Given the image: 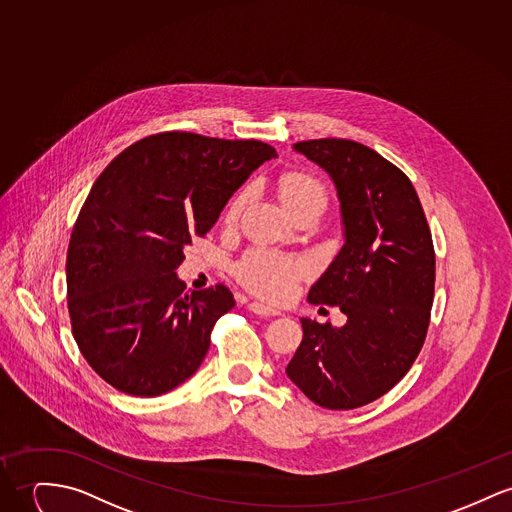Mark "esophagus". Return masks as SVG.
I'll return each instance as SVG.
<instances>
[{
    "label": "esophagus",
    "instance_id": "34e87169",
    "mask_svg": "<svg viewBox=\"0 0 512 512\" xmlns=\"http://www.w3.org/2000/svg\"><path fill=\"white\" fill-rule=\"evenodd\" d=\"M249 312H253L255 315H261V317H275V315H280V310H276V308L265 304V302H251V304H249Z\"/></svg>",
    "mask_w": 512,
    "mask_h": 512
}]
</instances>
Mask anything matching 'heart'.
I'll return each mask as SVG.
<instances>
[{
	"instance_id": "heart-1",
	"label": "heart",
	"mask_w": 512,
	"mask_h": 512,
	"mask_svg": "<svg viewBox=\"0 0 512 512\" xmlns=\"http://www.w3.org/2000/svg\"><path fill=\"white\" fill-rule=\"evenodd\" d=\"M243 195L237 197L230 208V216L234 218L237 210L243 204ZM278 198L288 212L304 206V204H319L325 202V191L321 183L306 173H286L278 181ZM306 273V263L280 255L271 251H253L249 253L237 267V275L245 286L253 292L263 294L267 298H286L296 284V278Z\"/></svg>"
}]
</instances>
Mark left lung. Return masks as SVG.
<instances>
[{"label":"left lung","instance_id":"1","mask_svg":"<svg viewBox=\"0 0 512 512\" xmlns=\"http://www.w3.org/2000/svg\"><path fill=\"white\" fill-rule=\"evenodd\" d=\"M335 185L343 247L308 292L339 306L345 325L302 317L288 378L325 409H354L390 392L421 351L434 294L433 237L411 181L353 140L292 146Z\"/></svg>","mask_w":512,"mask_h":512}]
</instances>
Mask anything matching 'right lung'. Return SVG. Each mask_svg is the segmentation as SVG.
<instances>
[{"label": "right lung", "mask_w": 512, "mask_h": 512, "mask_svg": "<svg viewBox=\"0 0 512 512\" xmlns=\"http://www.w3.org/2000/svg\"><path fill=\"white\" fill-rule=\"evenodd\" d=\"M276 150L257 140L161 132L113 159L85 198L66 259L68 312L89 366L118 392L156 397L189 380L232 292H183L175 273L249 175Z\"/></svg>", "instance_id": "1"}]
</instances>
